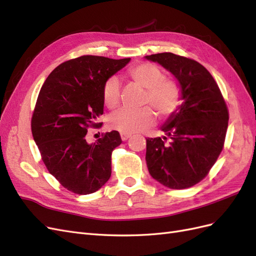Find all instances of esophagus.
Here are the masks:
<instances>
[{"mask_svg":"<svg viewBox=\"0 0 256 256\" xmlns=\"http://www.w3.org/2000/svg\"><path fill=\"white\" fill-rule=\"evenodd\" d=\"M120 136H121V140H122L123 142H126V140H128V138L130 137V134H124V133H121V134H120Z\"/></svg>","mask_w":256,"mask_h":256,"instance_id":"obj_1","label":"esophagus"}]
</instances>
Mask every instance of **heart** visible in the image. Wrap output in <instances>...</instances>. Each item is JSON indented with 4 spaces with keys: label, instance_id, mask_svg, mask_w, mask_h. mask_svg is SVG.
Returning a JSON list of instances; mask_svg holds the SVG:
<instances>
[{
    "label": "heart",
    "instance_id": "heart-1",
    "mask_svg": "<svg viewBox=\"0 0 256 256\" xmlns=\"http://www.w3.org/2000/svg\"><path fill=\"white\" fill-rule=\"evenodd\" d=\"M128 77L137 86L146 90L144 104H150L160 114L167 116L177 108L181 91L179 84L172 79H164L162 70L150 63L135 65L128 70ZM103 100L107 108L114 109L120 103V82L116 77L106 80L103 86ZM154 114L149 107L140 110H122L114 114L108 121L112 130L124 134L142 132L154 123Z\"/></svg>",
    "mask_w": 256,
    "mask_h": 256
}]
</instances>
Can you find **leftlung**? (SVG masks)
Listing matches in <instances>:
<instances>
[{
	"label": "left lung",
	"mask_w": 256,
	"mask_h": 256,
	"mask_svg": "<svg viewBox=\"0 0 256 256\" xmlns=\"http://www.w3.org/2000/svg\"><path fill=\"white\" fill-rule=\"evenodd\" d=\"M144 59L172 72L182 100L160 128L166 136L147 138L149 174L170 188H191L207 176L223 149L228 107L216 80L198 62L172 52Z\"/></svg>",
	"instance_id": "8db88e82"
}]
</instances>
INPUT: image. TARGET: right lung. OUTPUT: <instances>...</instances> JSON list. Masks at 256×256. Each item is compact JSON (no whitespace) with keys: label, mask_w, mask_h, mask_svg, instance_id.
<instances>
[{"label":"right lung","mask_w":256,"mask_h":256,"mask_svg":"<svg viewBox=\"0 0 256 256\" xmlns=\"http://www.w3.org/2000/svg\"><path fill=\"white\" fill-rule=\"evenodd\" d=\"M130 58L114 60L82 56L56 66L40 91L31 128L48 172L68 191L96 192L112 174V153L122 142L119 132L86 142L104 112L103 86Z\"/></svg>","instance_id":"obj_1"}]
</instances>
